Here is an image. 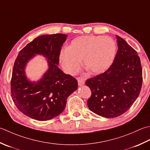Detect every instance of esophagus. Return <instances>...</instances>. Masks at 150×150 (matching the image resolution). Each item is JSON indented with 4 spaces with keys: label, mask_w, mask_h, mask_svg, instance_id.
I'll return each instance as SVG.
<instances>
[{
    "label": "esophagus",
    "mask_w": 150,
    "mask_h": 150,
    "mask_svg": "<svg viewBox=\"0 0 150 150\" xmlns=\"http://www.w3.org/2000/svg\"><path fill=\"white\" fill-rule=\"evenodd\" d=\"M77 80H78V85H83L85 84V80L83 78H82L81 77H78L77 78Z\"/></svg>",
    "instance_id": "1"
}]
</instances>
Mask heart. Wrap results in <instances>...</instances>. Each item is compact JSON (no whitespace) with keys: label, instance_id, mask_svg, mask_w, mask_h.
I'll return each instance as SVG.
<instances>
[{"label":"heart","instance_id":"1","mask_svg":"<svg viewBox=\"0 0 150 150\" xmlns=\"http://www.w3.org/2000/svg\"><path fill=\"white\" fill-rule=\"evenodd\" d=\"M117 50V44L110 37L83 35L73 39L69 48H63L59 58L63 69L70 74H77L83 59L85 68L99 74L111 66Z\"/></svg>","mask_w":150,"mask_h":150}]
</instances>
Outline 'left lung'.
<instances>
[{
    "label": "left lung",
    "mask_w": 150,
    "mask_h": 150,
    "mask_svg": "<svg viewBox=\"0 0 150 150\" xmlns=\"http://www.w3.org/2000/svg\"><path fill=\"white\" fill-rule=\"evenodd\" d=\"M116 38L118 48L111 66L85 82L91 91L88 109L105 118L117 117L126 112L139 96L142 84V69L137 51L120 37Z\"/></svg>",
    "instance_id": "8db88e82"
}]
</instances>
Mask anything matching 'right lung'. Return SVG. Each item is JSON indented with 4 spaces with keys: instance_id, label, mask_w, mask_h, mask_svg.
<instances>
[{
    "instance_id": "obj_1",
    "label": "right lung",
    "mask_w": 150,
    "mask_h": 150,
    "mask_svg": "<svg viewBox=\"0 0 150 150\" xmlns=\"http://www.w3.org/2000/svg\"><path fill=\"white\" fill-rule=\"evenodd\" d=\"M67 35L56 33L39 36L21 50L15 61L11 79V95L17 108L28 117L39 121L49 120L65 108L67 99L77 89L78 81L57 67L59 55ZM35 54L48 59L49 70L38 82H30L24 68Z\"/></svg>"
}]
</instances>
